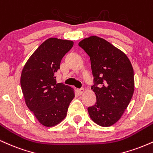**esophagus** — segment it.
I'll list each match as a JSON object with an SVG mask.
<instances>
[{
  "mask_svg": "<svg viewBox=\"0 0 153 153\" xmlns=\"http://www.w3.org/2000/svg\"><path fill=\"white\" fill-rule=\"evenodd\" d=\"M77 91L79 94H82L84 92V88H81V89H77Z\"/></svg>",
  "mask_w": 153,
  "mask_h": 153,
  "instance_id": "1",
  "label": "esophagus"
}]
</instances>
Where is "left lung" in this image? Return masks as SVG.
<instances>
[{"mask_svg":"<svg viewBox=\"0 0 153 153\" xmlns=\"http://www.w3.org/2000/svg\"><path fill=\"white\" fill-rule=\"evenodd\" d=\"M79 46L90 57L94 76L91 89L96 94L97 102L88 107V112L100 126H112L123 116L133 95L132 64L123 51L97 36L85 38Z\"/></svg>","mask_w":153,"mask_h":153,"instance_id":"8db88e82","label":"left lung"}]
</instances>
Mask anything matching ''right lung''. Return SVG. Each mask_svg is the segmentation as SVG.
Segmentation results:
<instances>
[{"mask_svg": "<svg viewBox=\"0 0 153 153\" xmlns=\"http://www.w3.org/2000/svg\"><path fill=\"white\" fill-rule=\"evenodd\" d=\"M73 45L72 41L49 38L32 53L21 72V86L27 107L45 127L60 123L74 98V89L56 83L55 76L62 58Z\"/></svg>", "mask_w": 153, "mask_h": 153, "instance_id": "1", "label": "right lung"}]
</instances>
